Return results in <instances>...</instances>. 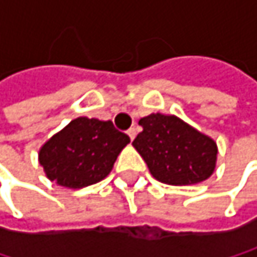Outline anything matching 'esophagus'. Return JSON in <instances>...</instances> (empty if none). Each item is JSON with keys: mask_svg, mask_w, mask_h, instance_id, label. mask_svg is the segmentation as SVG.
I'll return each mask as SVG.
<instances>
[{"mask_svg": "<svg viewBox=\"0 0 257 257\" xmlns=\"http://www.w3.org/2000/svg\"><path fill=\"white\" fill-rule=\"evenodd\" d=\"M128 135L131 140H134L135 138V135H137V129L135 128H129L128 129Z\"/></svg>", "mask_w": 257, "mask_h": 257, "instance_id": "34e87169", "label": "esophagus"}]
</instances>
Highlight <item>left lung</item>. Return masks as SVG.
Returning <instances> with one entry per match:
<instances>
[{
    "label": "left lung",
    "mask_w": 257,
    "mask_h": 257,
    "mask_svg": "<svg viewBox=\"0 0 257 257\" xmlns=\"http://www.w3.org/2000/svg\"><path fill=\"white\" fill-rule=\"evenodd\" d=\"M143 131L132 146L146 161L150 174L173 186L207 180L216 168L217 146L177 116L149 114L138 122Z\"/></svg>",
    "instance_id": "obj_1"
}]
</instances>
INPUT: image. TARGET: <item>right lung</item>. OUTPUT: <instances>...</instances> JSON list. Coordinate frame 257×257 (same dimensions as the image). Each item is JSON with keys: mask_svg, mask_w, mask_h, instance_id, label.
<instances>
[{"mask_svg": "<svg viewBox=\"0 0 257 257\" xmlns=\"http://www.w3.org/2000/svg\"><path fill=\"white\" fill-rule=\"evenodd\" d=\"M129 141L111 120L77 117L40 149L38 161L49 180L81 189L105 179Z\"/></svg>", "mask_w": 257, "mask_h": 257, "instance_id": "1", "label": "right lung"}]
</instances>
